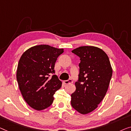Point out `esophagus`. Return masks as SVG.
Returning a JSON list of instances; mask_svg holds the SVG:
<instances>
[{
	"instance_id": "esophagus-1",
	"label": "esophagus",
	"mask_w": 131,
	"mask_h": 131,
	"mask_svg": "<svg viewBox=\"0 0 131 131\" xmlns=\"http://www.w3.org/2000/svg\"><path fill=\"white\" fill-rule=\"evenodd\" d=\"M72 82H73V81H72V79H69L66 80V81H64V83H65V84H66V85L70 84V83H72Z\"/></svg>"
}]
</instances>
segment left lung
Masks as SVG:
<instances>
[{
  "label": "left lung",
  "instance_id": "1",
  "mask_svg": "<svg viewBox=\"0 0 131 131\" xmlns=\"http://www.w3.org/2000/svg\"><path fill=\"white\" fill-rule=\"evenodd\" d=\"M72 52L79 56L81 62L71 105L78 112L86 114L95 110L106 95L112 75V67L108 55L97 47L81 46Z\"/></svg>",
  "mask_w": 131,
  "mask_h": 131
}]
</instances>
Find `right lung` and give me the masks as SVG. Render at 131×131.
Returning a JSON list of instances; mask_svg holds the SVG:
<instances>
[{"label": "right lung", "instance_id": "right-lung-1", "mask_svg": "<svg viewBox=\"0 0 131 131\" xmlns=\"http://www.w3.org/2000/svg\"><path fill=\"white\" fill-rule=\"evenodd\" d=\"M63 49L40 45L29 48L19 61L16 78L25 101L36 110L40 111L53 103V95L62 86L56 75L54 64Z\"/></svg>", "mask_w": 131, "mask_h": 131}]
</instances>
